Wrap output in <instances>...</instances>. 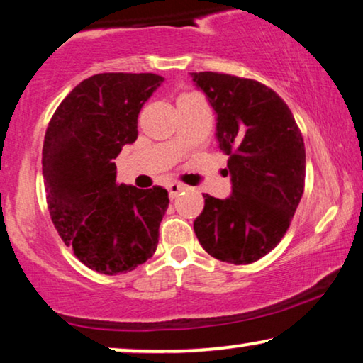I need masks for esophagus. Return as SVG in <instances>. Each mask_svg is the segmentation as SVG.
Wrapping results in <instances>:
<instances>
[{
    "instance_id": "34e87169",
    "label": "esophagus",
    "mask_w": 363,
    "mask_h": 363,
    "mask_svg": "<svg viewBox=\"0 0 363 363\" xmlns=\"http://www.w3.org/2000/svg\"><path fill=\"white\" fill-rule=\"evenodd\" d=\"M183 190H186V186L180 185V183H170V185H168V193H170V198H175L178 193Z\"/></svg>"
}]
</instances>
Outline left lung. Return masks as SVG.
Masks as SVG:
<instances>
[{
  "label": "left lung",
  "instance_id": "1",
  "mask_svg": "<svg viewBox=\"0 0 363 363\" xmlns=\"http://www.w3.org/2000/svg\"><path fill=\"white\" fill-rule=\"evenodd\" d=\"M216 112L233 193L205 196L193 230L208 255L250 264L279 245L304 193V138L287 104L264 84L220 72H191Z\"/></svg>",
  "mask_w": 363,
  "mask_h": 363
}]
</instances>
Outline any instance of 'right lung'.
I'll return each mask as SVG.
<instances>
[{
  "mask_svg": "<svg viewBox=\"0 0 363 363\" xmlns=\"http://www.w3.org/2000/svg\"><path fill=\"white\" fill-rule=\"evenodd\" d=\"M162 82L150 72L96 74L69 92L48 125L49 215L77 259L101 274L135 269L157 250L168 191L117 185L113 158L137 140L138 112Z\"/></svg>",
  "mask_w": 363,
  "mask_h": 363,
  "instance_id": "1",
  "label": "right lung"
}]
</instances>
